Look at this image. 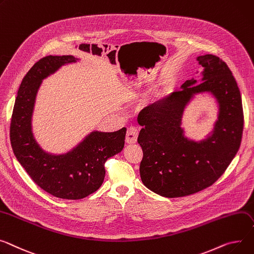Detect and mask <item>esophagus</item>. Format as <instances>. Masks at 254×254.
<instances>
[{
	"mask_svg": "<svg viewBox=\"0 0 254 254\" xmlns=\"http://www.w3.org/2000/svg\"><path fill=\"white\" fill-rule=\"evenodd\" d=\"M138 129L136 127H128L127 130V134H126V142L127 144H134L138 140Z\"/></svg>",
	"mask_w": 254,
	"mask_h": 254,
	"instance_id": "esophagus-1",
	"label": "esophagus"
}]
</instances>
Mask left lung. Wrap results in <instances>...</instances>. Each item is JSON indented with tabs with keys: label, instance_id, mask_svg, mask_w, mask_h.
<instances>
[{
	"label": "left lung",
	"instance_id": "left-lung-1",
	"mask_svg": "<svg viewBox=\"0 0 254 254\" xmlns=\"http://www.w3.org/2000/svg\"><path fill=\"white\" fill-rule=\"evenodd\" d=\"M196 60L203 68L199 80H186L182 91L145 108L138 117L143 127L138 137L144 154L141 180L148 189L167 198L209 187L225 173L241 144L242 100L230 68L211 54ZM202 93L214 98L218 114L212 131L198 141L186 136L181 125L185 108Z\"/></svg>",
	"mask_w": 254,
	"mask_h": 254
}]
</instances>
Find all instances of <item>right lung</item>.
<instances>
[{
	"mask_svg": "<svg viewBox=\"0 0 254 254\" xmlns=\"http://www.w3.org/2000/svg\"><path fill=\"white\" fill-rule=\"evenodd\" d=\"M72 55L47 56L33 65L21 81L10 127L11 146L17 160L39 187L57 198L77 200L96 192L105 178V162L123 151L127 128L93 130L66 153L45 151L32 131V115L42 81L66 64Z\"/></svg>",
	"mask_w": 254,
	"mask_h": 254,
	"instance_id": "add662e5",
	"label": "right lung"
}]
</instances>
